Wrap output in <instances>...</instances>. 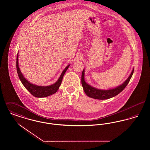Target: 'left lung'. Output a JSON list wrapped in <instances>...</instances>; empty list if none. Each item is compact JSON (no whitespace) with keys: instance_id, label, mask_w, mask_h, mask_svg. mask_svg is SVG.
I'll return each instance as SVG.
<instances>
[{"instance_id":"obj_1","label":"left lung","mask_w":150,"mask_h":150,"mask_svg":"<svg viewBox=\"0 0 150 150\" xmlns=\"http://www.w3.org/2000/svg\"><path fill=\"white\" fill-rule=\"evenodd\" d=\"M133 72L134 69H133L128 78L121 86L110 90H100L94 88L86 83L84 80V70H83L81 74V84L84 92L88 97L97 100H106L116 96L124 89V88L128 85Z\"/></svg>"}]
</instances>
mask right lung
I'll use <instances>...</instances> for the list:
<instances>
[{"mask_svg": "<svg viewBox=\"0 0 150 150\" xmlns=\"http://www.w3.org/2000/svg\"><path fill=\"white\" fill-rule=\"evenodd\" d=\"M70 65H68L64 69V70L61 74L59 78L57 80V82L52 85L47 86H37L34 84H31L29 81L23 77L21 72L20 70L18 64V54L16 58V68H17V72L18 75V77L20 79L22 84L29 91V92L32 95L35 96L36 97L42 98L45 97L50 96L54 93H56L59 89V87L61 84L62 79L64 76V74L69 68Z\"/></svg>", "mask_w": 150, "mask_h": 150, "instance_id": "1", "label": "right lung"}]
</instances>
